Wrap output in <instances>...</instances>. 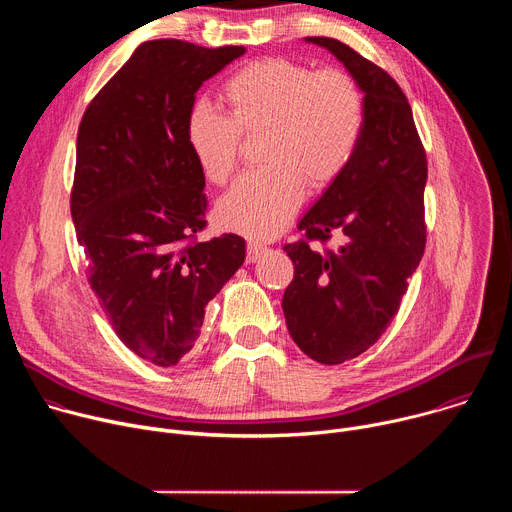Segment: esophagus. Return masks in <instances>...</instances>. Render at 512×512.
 <instances>
[{"mask_svg":"<svg viewBox=\"0 0 512 512\" xmlns=\"http://www.w3.org/2000/svg\"><path fill=\"white\" fill-rule=\"evenodd\" d=\"M265 251H267V247L257 245V243H249L247 245V263H255Z\"/></svg>","mask_w":512,"mask_h":512,"instance_id":"34e87169","label":"esophagus"}]
</instances>
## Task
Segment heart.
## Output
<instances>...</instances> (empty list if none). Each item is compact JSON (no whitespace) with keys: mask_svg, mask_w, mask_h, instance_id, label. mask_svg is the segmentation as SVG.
<instances>
[{"mask_svg":"<svg viewBox=\"0 0 512 512\" xmlns=\"http://www.w3.org/2000/svg\"><path fill=\"white\" fill-rule=\"evenodd\" d=\"M231 115L196 103L186 117V143L202 176L225 184L235 172L241 133H265V170L245 174L216 204L225 229L255 241L277 237L306 196L350 164L364 123L358 85L336 68L312 70L267 58L241 68L225 85Z\"/></svg>","mask_w":512,"mask_h":512,"instance_id":"b5f03b06","label":"heart"}]
</instances>
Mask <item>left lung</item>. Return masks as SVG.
<instances>
[{
    "label": "left lung",
    "mask_w": 512,
    "mask_h": 512,
    "mask_svg": "<svg viewBox=\"0 0 512 512\" xmlns=\"http://www.w3.org/2000/svg\"><path fill=\"white\" fill-rule=\"evenodd\" d=\"M304 40L344 64L364 103L350 164L298 223L308 239L342 233L344 243L328 255L306 241L283 247L294 261L287 330L316 362L340 364L381 338L423 257L427 160L407 97L383 68L334 38Z\"/></svg>",
    "instance_id": "1"
}]
</instances>
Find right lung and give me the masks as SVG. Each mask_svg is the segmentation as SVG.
<instances>
[{
	"instance_id": "obj_1",
	"label": "right lung",
	"mask_w": 512,
	"mask_h": 512,
	"mask_svg": "<svg viewBox=\"0 0 512 512\" xmlns=\"http://www.w3.org/2000/svg\"><path fill=\"white\" fill-rule=\"evenodd\" d=\"M243 46L150 40L87 107L70 214L89 281L119 340L168 369L190 354L206 304L245 261V241L204 229V176L186 143L196 91Z\"/></svg>"
}]
</instances>
